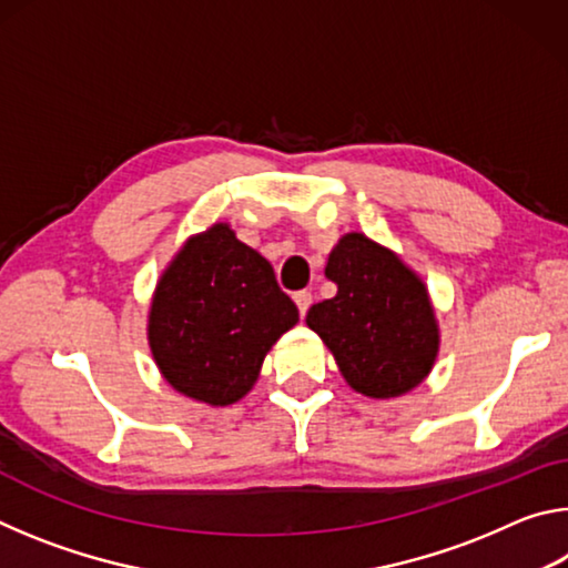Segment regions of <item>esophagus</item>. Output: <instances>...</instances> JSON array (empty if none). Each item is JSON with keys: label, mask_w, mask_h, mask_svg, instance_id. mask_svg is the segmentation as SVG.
Wrapping results in <instances>:
<instances>
[{"label": "esophagus", "mask_w": 568, "mask_h": 568, "mask_svg": "<svg viewBox=\"0 0 568 568\" xmlns=\"http://www.w3.org/2000/svg\"><path fill=\"white\" fill-rule=\"evenodd\" d=\"M293 297H295V305H297V311H301V315H303V318H305L307 307H311V303H313V295H311V291H297Z\"/></svg>", "instance_id": "1"}]
</instances>
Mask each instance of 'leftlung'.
Segmentation results:
<instances>
[{"label": "left lung", "instance_id": "obj_1", "mask_svg": "<svg viewBox=\"0 0 568 568\" xmlns=\"http://www.w3.org/2000/svg\"><path fill=\"white\" fill-rule=\"evenodd\" d=\"M338 293L305 315L353 390L371 398L408 393L428 376L438 328L426 285L390 250L348 233L325 265Z\"/></svg>", "mask_w": 568, "mask_h": 568}]
</instances>
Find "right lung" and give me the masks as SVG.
<instances>
[{"mask_svg": "<svg viewBox=\"0 0 568 568\" xmlns=\"http://www.w3.org/2000/svg\"><path fill=\"white\" fill-rule=\"evenodd\" d=\"M297 323L273 265L227 225L187 240L150 307V348L172 388L227 406L257 381L265 353Z\"/></svg>", "mask_w": 568, "mask_h": 568, "instance_id": "add662e5", "label": "right lung"}]
</instances>
